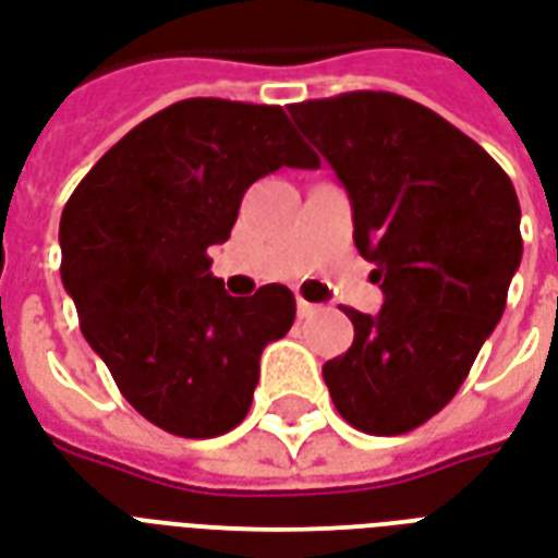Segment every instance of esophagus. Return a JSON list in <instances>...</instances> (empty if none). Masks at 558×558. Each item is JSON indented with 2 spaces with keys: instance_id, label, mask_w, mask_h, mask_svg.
Segmentation results:
<instances>
[{
  "instance_id": "esophagus-1",
  "label": "esophagus",
  "mask_w": 558,
  "mask_h": 558,
  "mask_svg": "<svg viewBox=\"0 0 558 558\" xmlns=\"http://www.w3.org/2000/svg\"><path fill=\"white\" fill-rule=\"evenodd\" d=\"M314 312H317V305L308 303V300H303V296L296 300V314H300V317H312Z\"/></svg>"
}]
</instances>
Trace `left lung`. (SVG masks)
Instances as JSON below:
<instances>
[{
    "label": "left lung",
    "mask_w": 558,
    "mask_h": 558,
    "mask_svg": "<svg viewBox=\"0 0 558 558\" xmlns=\"http://www.w3.org/2000/svg\"><path fill=\"white\" fill-rule=\"evenodd\" d=\"M353 205V241L385 294L343 308L353 347L324 364L347 423L403 435L450 403L500 324L521 264V205L483 146L421 102L385 90L288 105Z\"/></svg>",
    "instance_id": "obj_1"
}]
</instances>
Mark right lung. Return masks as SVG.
Returning <instances> with one entry per match:
<instances>
[{
	"mask_svg": "<svg viewBox=\"0 0 558 558\" xmlns=\"http://www.w3.org/2000/svg\"><path fill=\"white\" fill-rule=\"evenodd\" d=\"M279 105L182 99L90 167L61 215V282L117 388L146 421L215 438L244 421L258 359L294 324L284 284L229 296L208 250L246 187L317 167Z\"/></svg>",
	"mask_w": 558,
	"mask_h": 558,
	"instance_id": "right-lung-1",
	"label": "right lung"
}]
</instances>
